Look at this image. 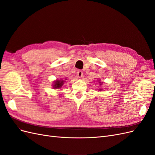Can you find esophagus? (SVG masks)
<instances>
[{"instance_id": "1", "label": "esophagus", "mask_w": 155, "mask_h": 155, "mask_svg": "<svg viewBox=\"0 0 155 155\" xmlns=\"http://www.w3.org/2000/svg\"><path fill=\"white\" fill-rule=\"evenodd\" d=\"M83 72L81 71V70H79V71L78 72V78H81L82 77H83Z\"/></svg>"}]
</instances>
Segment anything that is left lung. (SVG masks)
Returning <instances> with one entry per match:
<instances>
[{"label":"left lung","instance_id":"8db88e82","mask_svg":"<svg viewBox=\"0 0 155 155\" xmlns=\"http://www.w3.org/2000/svg\"><path fill=\"white\" fill-rule=\"evenodd\" d=\"M98 82H99V84H100V85H102V83H103V82H101V80H100V79H98ZM103 91V88H100L99 89V91Z\"/></svg>","mask_w":155,"mask_h":155}]
</instances>
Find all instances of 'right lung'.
Instances as JSON below:
<instances>
[{"instance_id":"1","label":"right lung","mask_w":155,"mask_h":155,"mask_svg":"<svg viewBox=\"0 0 155 155\" xmlns=\"http://www.w3.org/2000/svg\"><path fill=\"white\" fill-rule=\"evenodd\" d=\"M67 79H64V80H67ZM63 80L62 79H56L55 80L53 83V85H52V87L54 89H58L61 88L62 86L64 85V83L66 82V81Z\"/></svg>"}]
</instances>
